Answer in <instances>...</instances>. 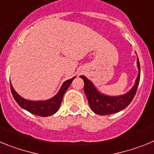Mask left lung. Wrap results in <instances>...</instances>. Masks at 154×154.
I'll return each mask as SVG.
<instances>
[{
    "mask_svg": "<svg viewBox=\"0 0 154 154\" xmlns=\"http://www.w3.org/2000/svg\"><path fill=\"white\" fill-rule=\"evenodd\" d=\"M137 63L138 68V75L136 79L135 84L129 92L120 96H112L101 93L96 89V87L92 82L88 79L85 76H79L80 78L83 79L85 83L84 92L88 99L89 106L95 113L101 116L116 113L126 108L128 105L131 103L136 95L140 79V65L138 57Z\"/></svg>",
    "mask_w": 154,
    "mask_h": 154,
    "instance_id": "obj_1",
    "label": "left lung"
}]
</instances>
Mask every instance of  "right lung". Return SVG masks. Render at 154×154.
<instances>
[{
  "instance_id": "1",
  "label": "right lung",
  "mask_w": 154,
  "mask_h": 154,
  "mask_svg": "<svg viewBox=\"0 0 154 154\" xmlns=\"http://www.w3.org/2000/svg\"><path fill=\"white\" fill-rule=\"evenodd\" d=\"M75 78V76L64 82L58 93L52 98L47 99V100L31 101V100L24 99L14 90L11 85V82H10L11 90L14 99H15V101L21 108L27 110L34 115L46 117V116H49L55 114L58 111L61 106V103H62L64 94L66 92Z\"/></svg>"
}]
</instances>
